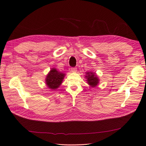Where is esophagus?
Instances as JSON below:
<instances>
[{
  "label": "esophagus",
  "mask_w": 146,
  "mask_h": 146,
  "mask_svg": "<svg viewBox=\"0 0 146 146\" xmlns=\"http://www.w3.org/2000/svg\"><path fill=\"white\" fill-rule=\"evenodd\" d=\"M70 70H71V72H77V68H70Z\"/></svg>",
  "instance_id": "1"
}]
</instances>
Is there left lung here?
Segmentation results:
<instances>
[{"label": "left lung", "instance_id": "left-lung-1", "mask_svg": "<svg viewBox=\"0 0 146 146\" xmlns=\"http://www.w3.org/2000/svg\"><path fill=\"white\" fill-rule=\"evenodd\" d=\"M87 76L86 77L87 78V82L89 85L92 87H95L96 85H98L99 83V79L98 77L96 76L95 73L93 72H87Z\"/></svg>", "mask_w": 146, "mask_h": 146}]
</instances>
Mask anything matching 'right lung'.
Masks as SVG:
<instances>
[{
  "instance_id": "obj_1",
  "label": "right lung",
  "mask_w": 146,
  "mask_h": 146,
  "mask_svg": "<svg viewBox=\"0 0 146 146\" xmlns=\"http://www.w3.org/2000/svg\"><path fill=\"white\" fill-rule=\"evenodd\" d=\"M64 74L58 72L56 69L53 68L48 74L46 77V84L50 90H56L63 82Z\"/></svg>"
}]
</instances>
